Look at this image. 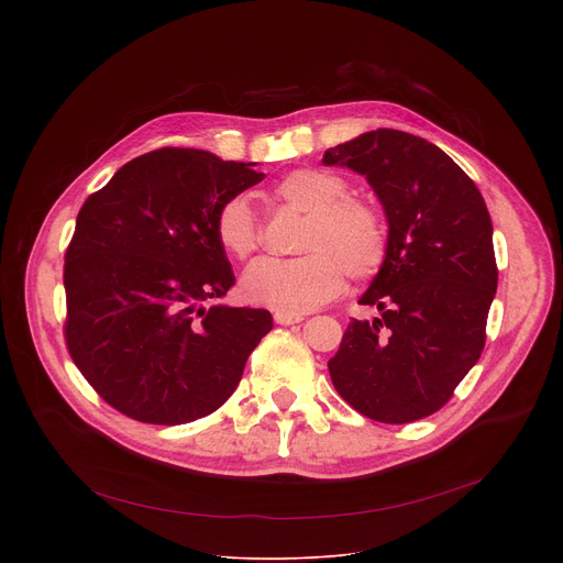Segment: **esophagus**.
<instances>
[{
	"mask_svg": "<svg viewBox=\"0 0 563 563\" xmlns=\"http://www.w3.org/2000/svg\"><path fill=\"white\" fill-rule=\"evenodd\" d=\"M274 320H276L278 325H296V323H300L302 316H300V313H285V311H276V313H274Z\"/></svg>",
	"mask_w": 563,
	"mask_h": 563,
	"instance_id": "1",
	"label": "esophagus"
}]
</instances>
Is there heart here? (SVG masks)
Listing matches in <instances>:
<instances>
[{
    "instance_id": "heart-1",
    "label": "heart",
    "mask_w": 563,
    "mask_h": 563,
    "mask_svg": "<svg viewBox=\"0 0 563 563\" xmlns=\"http://www.w3.org/2000/svg\"><path fill=\"white\" fill-rule=\"evenodd\" d=\"M336 174L296 169L274 189V196L307 213L296 258H263L254 263L240 291L245 300L285 313H302L336 298L347 280L376 276L387 258V227L380 211L356 196ZM216 238L235 261L252 258L263 245V227L243 196L229 198L216 213Z\"/></svg>"
}]
</instances>
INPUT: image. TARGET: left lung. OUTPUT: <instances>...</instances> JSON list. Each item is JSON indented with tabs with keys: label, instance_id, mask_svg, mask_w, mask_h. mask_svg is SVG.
Returning <instances> with one entry per match:
<instances>
[{
	"label": "left lung",
	"instance_id": "left-lung-1",
	"mask_svg": "<svg viewBox=\"0 0 563 563\" xmlns=\"http://www.w3.org/2000/svg\"><path fill=\"white\" fill-rule=\"evenodd\" d=\"M367 178L389 222L387 258L330 358L336 391L363 417L412 423L439 412L486 345L497 291L493 222L470 176L432 142L378 129L323 155Z\"/></svg>",
	"mask_w": 563,
	"mask_h": 563
}]
</instances>
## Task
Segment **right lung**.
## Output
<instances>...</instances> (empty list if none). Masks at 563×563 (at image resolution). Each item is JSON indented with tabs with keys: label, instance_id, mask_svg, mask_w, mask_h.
<instances>
[{
	"label": "right lung",
	"instance_id": "add662e5",
	"mask_svg": "<svg viewBox=\"0 0 563 563\" xmlns=\"http://www.w3.org/2000/svg\"><path fill=\"white\" fill-rule=\"evenodd\" d=\"M265 174L165 146L126 163L77 213L64 256L68 354L140 423L183 426L233 394L272 313L200 307L235 283L216 213Z\"/></svg>",
	"mask_w": 563,
	"mask_h": 563
}]
</instances>
